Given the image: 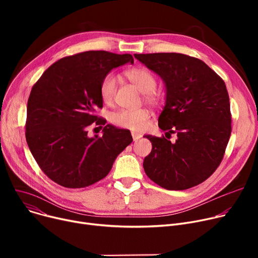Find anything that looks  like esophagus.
<instances>
[{"mask_svg": "<svg viewBox=\"0 0 258 258\" xmlns=\"http://www.w3.org/2000/svg\"><path fill=\"white\" fill-rule=\"evenodd\" d=\"M132 137H133L134 141H136V140H138L142 137V135L140 133H137V132H132Z\"/></svg>", "mask_w": 258, "mask_h": 258, "instance_id": "obj_1", "label": "esophagus"}]
</instances>
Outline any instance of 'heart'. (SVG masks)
<instances>
[{"label":"heart","mask_w":258,"mask_h":258,"mask_svg":"<svg viewBox=\"0 0 258 258\" xmlns=\"http://www.w3.org/2000/svg\"><path fill=\"white\" fill-rule=\"evenodd\" d=\"M125 77L136 87L140 92L144 93V99L151 104H158L161 101V95L156 88V77L145 68H132L124 72ZM117 87V79L114 74H106L100 83L99 94L103 103L111 104L114 99V95ZM148 111L146 108H136V110H120L112 115V122L123 128L133 131L142 130L146 125L148 118Z\"/></svg>","instance_id":"obj_1"}]
</instances>
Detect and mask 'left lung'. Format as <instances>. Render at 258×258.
I'll list each match as a JSON object with an SVG mask.
<instances>
[{
	"label": "left lung",
	"instance_id": "8db88e82",
	"mask_svg": "<svg viewBox=\"0 0 258 258\" xmlns=\"http://www.w3.org/2000/svg\"><path fill=\"white\" fill-rule=\"evenodd\" d=\"M164 81L166 99L159 116L165 137L152 142L144 158L147 177L168 190H184L207 180L219 167L231 135L229 95L224 80L201 59L181 53L134 55Z\"/></svg>",
	"mask_w": 258,
	"mask_h": 258
}]
</instances>
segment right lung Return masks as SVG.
Here are the masks:
<instances>
[{"instance_id": "obj_1", "label": "right lung", "mask_w": 258, "mask_h": 258, "mask_svg": "<svg viewBox=\"0 0 258 258\" xmlns=\"http://www.w3.org/2000/svg\"><path fill=\"white\" fill-rule=\"evenodd\" d=\"M126 62H134L131 54L86 51L54 62L32 87L26 140L36 163L53 182L67 188L96 183L132 143L128 130L105 124L94 114L102 107V78ZM92 123L103 128L102 137L87 136L86 127Z\"/></svg>"}]
</instances>
